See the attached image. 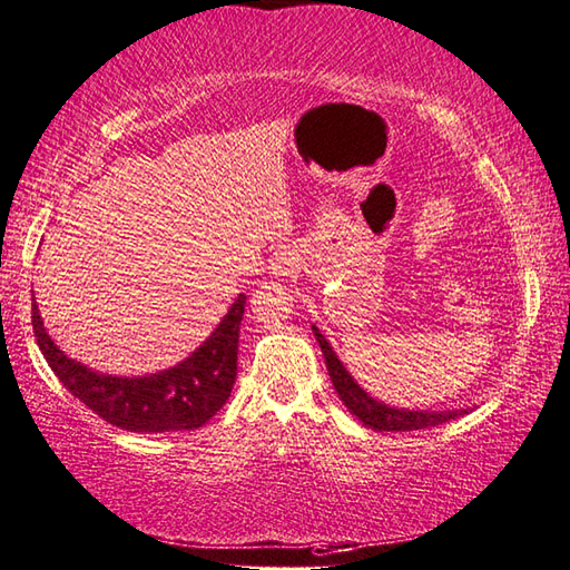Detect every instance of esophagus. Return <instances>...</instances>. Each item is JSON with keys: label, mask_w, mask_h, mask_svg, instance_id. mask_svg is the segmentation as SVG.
Segmentation results:
<instances>
[{"label": "esophagus", "mask_w": 570, "mask_h": 570, "mask_svg": "<svg viewBox=\"0 0 570 570\" xmlns=\"http://www.w3.org/2000/svg\"><path fill=\"white\" fill-rule=\"evenodd\" d=\"M294 269H296V254L292 249L284 247L274 252V256L269 259V272L274 276H288L294 274Z\"/></svg>", "instance_id": "esophagus-1"}]
</instances>
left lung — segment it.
I'll use <instances>...</instances> for the list:
<instances>
[{"instance_id":"left-lung-1","label":"left lung","mask_w":570,"mask_h":570,"mask_svg":"<svg viewBox=\"0 0 570 570\" xmlns=\"http://www.w3.org/2000/svg\"><path fill=\"white\" fill-rule=\"evenodd\" d=\"M314 336L323 351V358H326L328 375L333 381V387H336L338 397L343 400V405L348 407L351 415L358 417L365 428H371L375 432H410V430H425V428H438L442 422L454 420L456 415H462L466 410H444V412H430V410H397L377 403L365 390L353 381V375L345 371L343 363L338 361V355L333 353L331 343L323 338V333L314 326Z\"/></svg>"}]
</instances>
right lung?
I'll return each instance as SVG.
<instances>
[{"label": "right lung", "instance_id": "right-lung-1", "mask_svg": "<svg viewBox=\"0 0 570 570\" xmlns=\"http://www.w3.org/2000/svg\"><path fill=\"white\" fill-rule=\"evenodd\" d=\"M244 304V294L234 298L227 316L189 358L142 377L104 375L71 361L43 328L37 301L31 304V326L53 375L98 417L138 434L180 432L203 428L229 400L237 381Z\"/></svg>", "mask_w": 570, "mask_h": 570}]
</instances>
